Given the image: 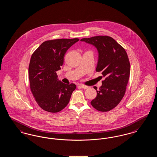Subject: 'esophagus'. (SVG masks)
<instances>
[{"label": "esophagus", "mask_w": 157, "mask_h": 157, "mask_svg": "<svg viewBox=\"0 0 157 157\" xmlns=\"http://www.w3.org/2000/svg\"><path fill=\"white\" fill-rule=\"evenodd\" d=\"M80 86L83 89H88V88H89V86H86V85H80Z\"/></svg>", "instance_id": "34e87169"}]
</instances>
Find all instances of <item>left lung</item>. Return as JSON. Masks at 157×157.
Listing matches in <instances>:
<instances>
[{"label":"left lung","mask_w":157,"mask_h":157,"mask_svg":"<svg viewBox=\"0 0 157 157\" xmlns=\"http://www.w3.org/2000/svg\"><path fill=\"white\" fill-rule=\"evenodd\" d=\"M81 41L94 45L99 53L97 72H102L105 79L97 90L91 105L98 111L108 112L119 104L124 97L130 74V63L125 49L112 37L97 36Z\"/></svg>","instance_id":"1"}]
</instances>
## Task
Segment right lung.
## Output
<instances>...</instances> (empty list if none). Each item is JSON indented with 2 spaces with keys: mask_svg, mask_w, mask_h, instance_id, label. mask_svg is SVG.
<instances>
[{
  "mask_svg": "<svg viewBox=\"0 0 157 157\" xmlns=\"http://www.w3.org/2000/svg\"><path fill=\"white\" fill-rule=\"evenodd\" d=\"M79 39H57L46 40L32 53L29 65L30 89L37 105L44 111L56 113L68 104L76 85L58 81L67 49Z\"/></svg>",
  "mask_w": 157,
  "mask_h": 157,
  "instance_id": "right-lung-1",
  "label": "right lung"
}]
</instances>
